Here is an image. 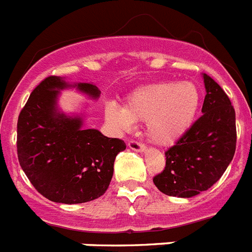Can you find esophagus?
I'll list each match as a JSON object with an SVG mask.
<instances>
[{"instance_id":"1","label":"esophagus","mask_w":252,"mask_h":252,"mask_svg":"<svg viewBox=\"0 0 252 252\" xmlns=\"http://www.w3.org/2000/svg\"><path fill=\"white\" fill-rule=\"evenodd\" d=\"M127 147L131 149V151H135V152H144L145 151L144 145L140 144L139 141H135V140L128 141Z\"/></svg>"}]
</instances>
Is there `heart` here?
Returning a JSON list of instances; mask_svg holds the SVG:
<instances>
[{
    "label": "heart",
    "instance_id": "obj_1",
    "mask_svg": "<svg viewBox=\"0 0 252 252\" xmlns=\"http://www.w3.org/2000/svg\"><path fill=\"white\" fill-rule=\"evenodd\" d=\"M201 100L199 87L190 81L144 85L128 95L125 108L108 103L105 118L118 131H128L135 121H145V131L153 143L170 145L192 127Z\"/></svg>",
    "mask_w": 252,
    "mask_h": 252
}]
</instances>
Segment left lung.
Wrapping results in <instances>:
<instances>
[{"instance_id":"left-lung-1","label":"left lung","mask_w":252,"mask_h":252,"mask_svg":"<svg viewBox=\"0 0 252 252\" xmlns=\"http://www.w3.org/2000/svg\"><path fill=\"white\" fill-rule=\"evenodd\" d=\"M202 116L165 152V170L153 178L167 196L190 198L215 184L236 152V112L229 97L203 73Z\"/></svg>"}]
</instances>
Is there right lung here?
<instances>
[{"mask_svg":"<svg viewBox=\"0 0 252 252\" xmlns=\"http://www.w3.org/2000/svg\"><path fill=\"white\" fill-rule=\"evenodd\" d=\"M70 87L91 99L100 96L93 84L47 77L19 114L16 139L19 163L32 186L50 201L66 205L103 196L113 176L116 156L126 149L121 139L84 128L82 114L59 111V93Z\"/></svg>","mask_w":252,"mask_h":252,"instance_id":"obj_1","label":"right lung"}]
</instances>
